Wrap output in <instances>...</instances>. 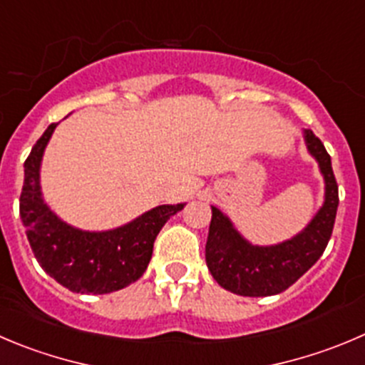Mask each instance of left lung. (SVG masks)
Listing matches in <instances>:
<instances>
[{
  "mask_svg": "<svg viewBox=\"0 0 365 365\" xmlns=\"http://www.w3.org/2000/svg\"><path fill=\"white\" fill-rule=\"evenodd\" d=\"M303 138L324 179V202L303 231L274 245L251 244L227 215L211 206L206 263L222 289L245 297L276 296L296 283L324 252L339 207V186L321 140L310 128H304Z\"/></svg>",
  "mask_w": 365,
  "mask_h": 365,
  "instance_id": "left-lung-1",
  "label": "left lung"
}]
</instances>
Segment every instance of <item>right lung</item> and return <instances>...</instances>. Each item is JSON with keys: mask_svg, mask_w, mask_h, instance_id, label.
Here are the masks:
<instances>
[{"mask_svg": "<svg viewBox=\"0 0 365 365\" xmlns=\"http://www.w3.org/2000/svg\"><path fill=\"white\" fill-rule=\"evenodd\" d=\"M57 125L51 123L44 130L24 161L19 215L30 247L44 272L71 292L95 296L116 292L143 276L155 237L186 204L155 206L107 231L73 227L50 210L41 192V163Z\"/></svg>", "mask_w": 365, "mask_h": 365, "instance_id": "right-lung-1", "label": "right lung"}]
</instances>
